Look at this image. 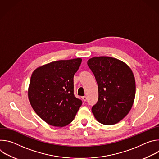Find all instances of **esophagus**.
<instances>
[{"label":"esophagus","instance_id":"34e87169","mask_svg":"<svg viewBox=\"0 0 159 159\" xmlns=\"http://www.w3.org/2000/svg\"><path fill=\"white\" fill-rule=\"evenodd\" d=\"M82 98L84 101H85L87 100V97L86 96H83V97H82Z\"/></svg>","mask_w":159,"mask_h":159}]
</instances>
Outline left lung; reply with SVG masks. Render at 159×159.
<instances>
[{"label": "left lung", "instance_id": "left-lung-1", "mask_svg": "<svg viewBox=\"0 0 159 159\" xmlns=\"http://www.w3.org/2000/svg\"><path fill=\"white\" fill-rule=\"evenodd\" d=\"M98 85L99 98L92 107L97 121L115 125L130 111L136 85L133 73L125 62L110 57H94L87 61Z\"/></svg>", "mask_w": 159, "mask_h": 159}]
</instances>
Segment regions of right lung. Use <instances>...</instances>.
<instances>
[{
	"instance_id": "right-lung-1",
	"label": "right lung",
	"mask_w": 159,
	"mask_h": 159,
	"mask_svg": "<svg viewBox=\"0 0 159 159\" xmlns=\"http://www.w3.org/2000/svg\"><path fill=\"white\" fill-rule=\"evenodd\" d=\"M82 58L58 60L36 69L31 77L28 99L47 123L63 127L70 123L82 105L74 94V76Z\"/></svg>"
}]
</instances>
